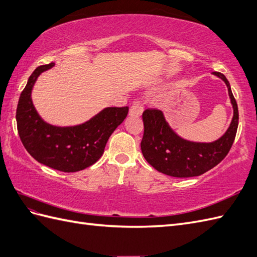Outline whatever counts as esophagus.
Listing matches in <instances>:
<instances>
[{"label": "esophagus", "mask_w": 257, "mask_h": 257, "mask_svg": "<svg viewBox=\"0 0 257 257\" xmlns=\"http://www.w3.org/2000/svg\"><path fill=\"white\" fill-rule=\"evenodd\" d=\"M144 111V108H143V104L141 101H139V100H136V101L133 102L132 107L130 108V112L128 114L131 116H141L142 113Z\"/></svg>", "instance_id": "34e87169"}]
</instances>
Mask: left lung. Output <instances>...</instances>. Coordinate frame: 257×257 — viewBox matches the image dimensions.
Here are the masks:
<instances>
[{"instance_id": "8db88e82", "label": "left lung", "mask_w": 257, "mask_h": 257, "mask_svg": "<svg viewBox=\"0 0 257 257\" xmlns=\"http://www.w3.org/2000/svg\"><path fill=\"white\" fill-rule=\"evenodd\" d=\"M212 74L227 85L233 108L232 121L226 133L217 141L198 143L184 140L170 127L161 110L147 109L143 112L142 153L157 171L174 178L197 177L216 167L228 155L235 139L239 111L226 76L219 72Z\"/></svg>"}]
</instances>
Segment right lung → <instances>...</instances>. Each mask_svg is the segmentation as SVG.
<instances>
[{
	"instance_id": "1",
	"label": "right lung",
	"mask_w": 257,
	"mask_h": 257,
	"mask_svg": "<svg viewBox=\"0 0 257 257\" xmlns=\"http://www.w3.org/2000/svg\"><path fill=\"white\" fill-rule=\"evenodd\" d=\"M54 63L38 66L21 93L16 110L17 130L24 147L40 164L63 172L84 170L101 157L105 144L128 113V107L104 108L75 126H54L42 120L31 100L39 75Z\"/></svg>"
}]
</instances>
